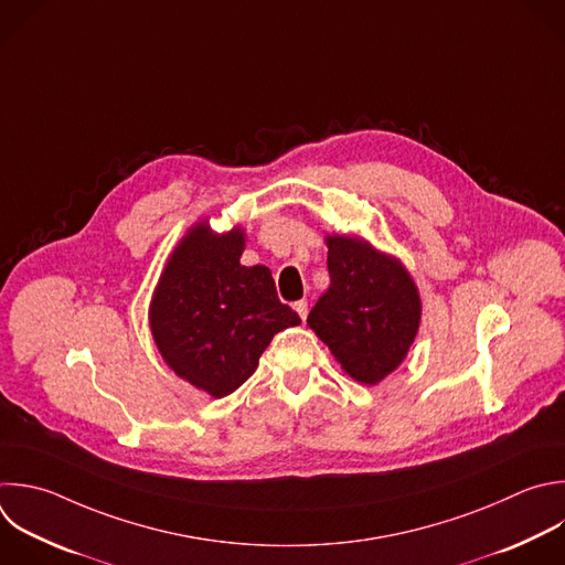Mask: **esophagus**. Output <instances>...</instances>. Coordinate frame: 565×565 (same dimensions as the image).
<instances>
[{
  "mask_svg": "<svg viewBox=\"0 0 565 565\" xmlns=\"http://www.w3.org/2000/svg\"><path fill=\"white\" fill-rule=\"evenodd\" d=\"M295 310H297V315L301 317V321H306V317H308V301H306V299L297 301V303H295Z\"/></svg>",
  "mask_w": 565,
  "mask_h": 565,
  "instance_id": "obj_1",
  "label": "esophagus"
}]
</instances>
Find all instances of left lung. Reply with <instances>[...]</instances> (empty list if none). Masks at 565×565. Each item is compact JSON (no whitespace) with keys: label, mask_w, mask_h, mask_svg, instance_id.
Returning a JSON list of instances; mask_svg holds the SVG:
<instances>
[{"label":"left lung","mask_w":565,"mask_h":565,"mask_svg":"<svg viewBox=\"0 0 565 565\" xmlns=\"http://www.w3.org/2000/svg\"><path fill=\"white\" fill-rule=\"evenodd\" d=\"M330 286L308 326L343 372L374 386L406 359L419 323L422 297L408 268L356 235H326Z\"/></svg>","instance_id":"8db88e82"}]
</instances>
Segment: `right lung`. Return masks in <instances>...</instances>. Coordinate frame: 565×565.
Instances as JSON below:
<instances>
[{
	"instance_id": "add662e5",
	"label": "right lung",
	"mask_w": 565,
	"mask_h": 565,
	"mask_svg": "<svg viewBox=\"0 0 565 565\" xmlns=\"http://www.w3.org/2000/svg\"><path fill=\"white\" fill-rule=\"evenodd\" d=\"M246 231L215 233L209 220L185 231L163 264L148 321L154 345L179 380L222 399L259 365L284 328L301 323L279 301L266 266H242Z\"/></svg>"
}]
</instances>
